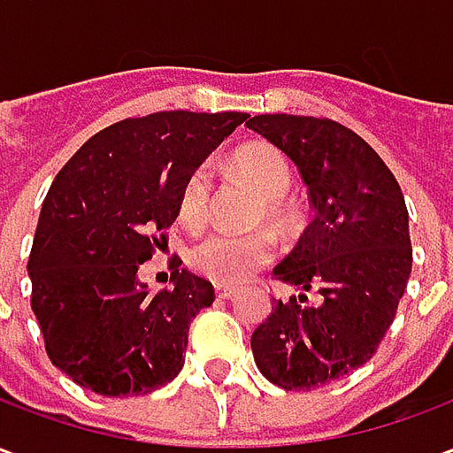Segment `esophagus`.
Wrapping results in <instances>:
<instances>
[{
	"label": "esophagus",
	"instance_id": "esophagus-1",
	"mask_svg": "<svg viewBox=\"0 0 453 453\" xmlns=\"http://www.w3.org/2000/svg\"><path fill=\"white\" fill-rule=\"evenodd\" d=\"M216 296L218 298H223V301H227V298H233V296H235V286L216 284Z\"/></svg>",
	"mask_w": 453,
	"mask_h": 453
}]
</instances>
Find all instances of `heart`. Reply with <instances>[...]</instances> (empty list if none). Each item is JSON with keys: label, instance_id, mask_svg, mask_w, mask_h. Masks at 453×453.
<instances>
[{"label": "heart", "instance_id": "b5f03b06", "mask_svg": "<svg viewBox=\"0 0 453 453\" xmlns=\"http://www.w3.org/2000/svg\"><path fill=\"white\" fill-rule=\"evenodd\" d=\"M233 172L240 181L262 198V208L257 211V220H266L276 230H284L291 220V211L286 203V194L291 188L294 174L291 165L281 150L266 142H252L240 148L230 159ZM211 169L208 165H198L188 172L184 184L179 188L177 213L179 220L191 230L206 223L208 206H211ZM274 259V240L266 230H255L247 235H213L198 240L188 252V266L211 279L216 284H240L247 276L255 274Z\"/></svg>", "mask_w": 453, "mask_h": 453}]
</instances>
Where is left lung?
I'll return each instance as SVG.
<instances>
[{
  "instance_id": "obj_1",
  "label": "left lung",
  "mask_w": 453,
  "mask_h": 453,
  "mask_svg": "<svg viewBox=\"0 0 453 453\" xmlns=\"http://www.w3.org/2000/svg\"><path fill=\"white\" fill-rule=\"evenodd\" d=\"M247 128L298 167L315 211L274 269L301 296L274 303L252 354L279 388L311 390L359 369L388 333L412 272L408 208L386 162L337 120L265 113ZM305 290L321 303L303 306Z\"/></svg>"
}]
</instances>
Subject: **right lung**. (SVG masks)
Segmentation results:
<instances>
[{
	"mask_svg": "<svg viewBox=\"0 0 453 453\" xmlns=\"http://www.w3.org/2000/svg\"><path fill=\"white\" fill-rule=\"evenodd\" d=\"M245 120L237 111L119 120L58 172L28 276L45 351L74 383L111 398L145 395L181 371L188 325L216 301L213 286L174 269V288L150 294L138 269L167 245L188 172Z\"/></svg>",
	"mask_w": 453,
	"mask_h": 453,
	"instance_id": "add662e5",
	"label": "right lung"
}]
</instances>
